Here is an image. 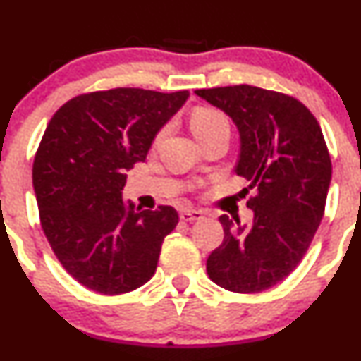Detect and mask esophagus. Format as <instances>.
I'll list each match as a JSON object with an SVG mask.
<instances>
[{
	"instance_id": "esophagus-1",
	"label": "esophagus",
	"mask_w": 361,
	"mask_h": 361,
	"mask_svg": "<svg viewBox=\"0 0 361 361\" xmlns=\"http://www.w3.org/2000/svg\"><path fill=\"white\" fill-rule=\"evenodd\" d=\"M180 220L181 221H195V220H202V213L197 209H185L180 213Z\"/></svg>"
}]
</instances>
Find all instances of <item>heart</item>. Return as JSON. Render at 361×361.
<instances>
[{"label": "heart", "mask_w": 361, "mask_h": 361, "mask_svg": "<svg viewBox=\"0 0 361 361\" xmlns=\"http://www.w3.org/2000/svg\"><path fill=\"white\" fill-rule=\"evenodd\" d=\"M190 127L194 136L197 137L199 141L204 140V137L211 136L214 133H220V130L231 129L228 126V118L224 115L220 110H214V108L201 106L195 108L194 113L190 116ZM162 136V133L159 134V137Z\"/></svg>", "instance_id": "heart-1"}]
</instances>
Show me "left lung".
I'll list each match as a JSON object with an SVG mask.
<instances>
[{
  "label": "left lung",
  "mask_w": 361,
  "mask_h": 361,
  "mask_svg": "<svg viewBox=\"0 0 361 361\" xmlns=\"http://www.w3.org/2000/svg\"><path fill=\"white\" fill-rule=\"evenodd\" d=\"M195 94L235 123V174L255 190L251 225L220 216L224 243L207 258V274L231 292H264L300 264L323 218L332 162L322 127L300 101L274 90L234 85Z\"/></svg>",
  "instance_id": "left-lung-1"
}]
</instances>
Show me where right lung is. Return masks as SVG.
I'll list each match as a JSON object with an SVG mask.
<instances>
[{
  "instance_id": "right-lung-1",
  "label": "right lung",
  "mask_w": 361,
  "mask_h": 361,
  "mask_svg": "<svg viewBox=\"0 0 361 361\" xmlns=\"http://www.w3.org/2000/svg\"><path fill=\"white\" fill-rule=\"evenodd\" d=\"M188 96L120 87L73 97L50 118L35 155L32 187L43 232L80 285L118 295L155 274L178 213L171 206L136 209L122 190L127 171L145 162Z\"/></svg>"
}]
</instances>
